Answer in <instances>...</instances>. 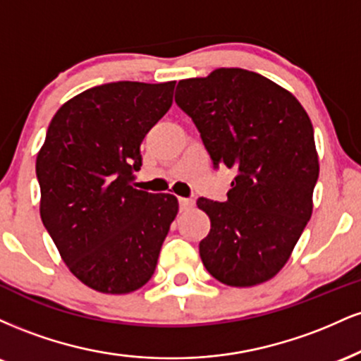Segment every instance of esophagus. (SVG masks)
<instances>
[{"label": "esophagus", "instance_id": "34e87169", "mask_svg": "<svg viewBox=\"0 0 361 361\" xmlns=\"http://www.w3.org/2000/svg\"><path fill=\"white\" fill-rule=\"evenodd\" d=\"M193 205H195L193 198H180V209H181V210L192 209Z\"/></svg>", "mask_w": 361, "mask_h": 361}]
</instances>
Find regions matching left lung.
Masks as SVG:
<instances>
[{"instance_id":"8db88e82","label":"left lung","mask_w":361,"mask_h":361,"mask_svg":"<svg viewBox=\"0 0 361 361\" xmlns=\"http://www.w3.org/2000/svg\"><path fill=\"white\" fill-rule=\"evenodd\" d=\"M175 102L214 168L235 171L226 202L197 200L210 219L202 263L231 287L273 279L312 215L319 159L307 111L290 91L239 68L180 81Z\"/></svg>"}]
</instances>
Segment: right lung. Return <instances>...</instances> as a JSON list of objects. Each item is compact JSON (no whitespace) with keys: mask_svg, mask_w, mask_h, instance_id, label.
<instances>
[{"mask_svg":"<svg viewBox=\"0 0 361 361\" xmlns=\"http://www.w3.org/2000/svg\"><path fill=\"white\" fill-rule=\"evenodd\" d=\"M176 81H117L57 110L37 154L40 217L76 279L103 293L146 285L178 214L169 193L132 186L140 142L173 103Z\"/></svg>","mask_w":361,"mask_h":361,"instance_id":"obj_1","label":"right lung"}]
</instances>
